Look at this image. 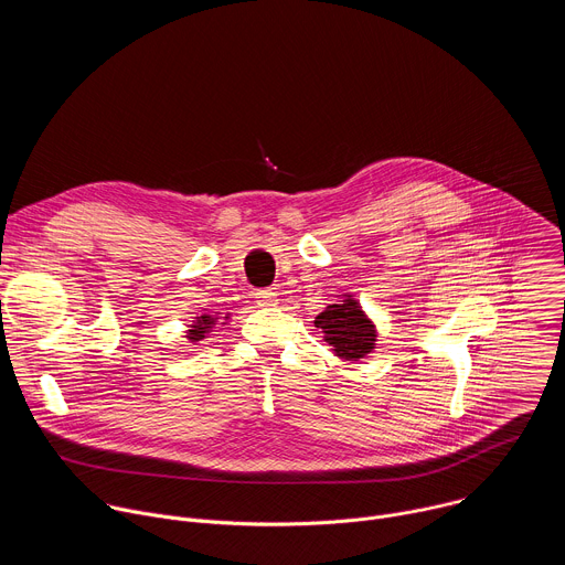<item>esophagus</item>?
<instances>
[{
	"mask_svg": "<svg viewBox=\"0 0 565 565\" xmlns=\"http://www.w3.org/2000/svg\"><path fill=\"white\" fill-rule=\"evenodd\" d=\"M255 297H257L259 306H277V301H279L275 290H259Z\"/></svg>",
	"mask_w": 565,
	"mask_h": 565,
	"instance_id": "esophagus-1",
	"label": "esophagus"
}]
</instances>
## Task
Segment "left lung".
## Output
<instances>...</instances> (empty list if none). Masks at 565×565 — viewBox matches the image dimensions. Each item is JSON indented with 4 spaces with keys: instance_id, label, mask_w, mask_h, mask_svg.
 I'll list each match as a JSON object with an SVG mask.
<instances>
[{
    "instance_id": "1",
    "label": "left lung",
    "mask_w": 565,
    "mask_h": 565,
    "mask_svg": "<svg viewBox=\"0 0 565 565\" xmlns=\"http://www.w3.org/2000/svg\"><path fill=\"white\" fill-rule=\"evenodd\" d=\"M315 327L324 333L331 351L347 362H360L373 353L377 342V329L373 319L364 312L355 295H340L338 303L327 306L315 317Z\"/></svg>"
}]
</instances>
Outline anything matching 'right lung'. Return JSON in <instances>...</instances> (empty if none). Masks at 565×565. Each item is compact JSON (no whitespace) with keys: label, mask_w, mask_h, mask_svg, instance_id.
<instances>
[{"label":"right lung","mask_w":565,"mask_h":565,"mask_svg":"<svg viewBox=\"0 0 565 565\" xmlns=\"http://www.w3.org/2000/svg\"><path fill=\"white\" fill-rule=\"evenodd\" d=\"M221 317L218 315H212V312H201V315H196L194 319H192V324H190V329H188V340L192 342V344H199L201 340H205L207 338V333L214 329V324L218 321ZM223 319H230V312L223 317ZM225 324V321H223Z\"/></svg>","instance_id":"add662e5"}]
</instances>
